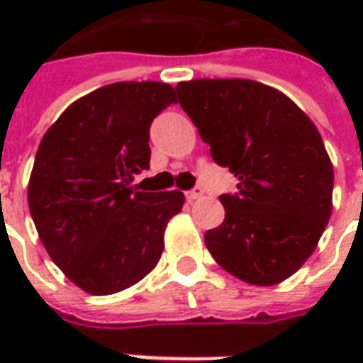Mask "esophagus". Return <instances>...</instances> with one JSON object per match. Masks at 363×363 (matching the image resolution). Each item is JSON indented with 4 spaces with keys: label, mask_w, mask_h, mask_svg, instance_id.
Instances as JSON below:
<instances>
[{
    "label": "esophagus",
    "mask_w": 363,
    "mask_h": 363,
    "mask_svg": "<svg viewBox=\"0 0 363 363\" xmlns=\"http://www.w3.org/2000/svg\"><path fill=\"white\" fill-rule=\"evenodd\" d=\"M202 194H204V190L200 189V186H194V189L186 192V198H189L190 202H192V200H198V198L202 196Z\"/></svg>",
    "instance_id": "34e87169"
}]
</instances>
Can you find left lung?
Returning <instances> with one entry per match:
<instances>
[{"label":"left lung","mask_w":363,"mask_h":363,"mask_svg":"<svg viewBox=\"0 0 363 363\" xmlns=\"http://www.w3.org/2000/svg\"><path fill=\"white\" fill-rule=\"evenodd\" d=\"M177 95L213 161L239 179L235 194L220 196L225 220L206 231L208 251L247 284L289 278L333 210L335 174L319 130L284 93L249 79H192Z\"/></svg>","instance_id":"1"}]
</instances>
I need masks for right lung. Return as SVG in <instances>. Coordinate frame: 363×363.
I'll return each instance as SVG.
<instances>
[{
  "label": "right lung",
  "instance_id": "right-lung-1",
  "mask_svg": "<svg viewBox=\"0 0 363 363\" xmlns=\"http://www.w3.org/2000/svg\"><path fill=\"white\" fill-rule=\"evenodd\" d=\"M177 103L157 82H120L85 95L44 134L28 182V208L52 260L75 286L108 296L150 274L167 221L184 194L140 192L150 169V128Z\"/></svg>",
  "mask_w": 363,
  "mask_h": 363
}]
</instances>
